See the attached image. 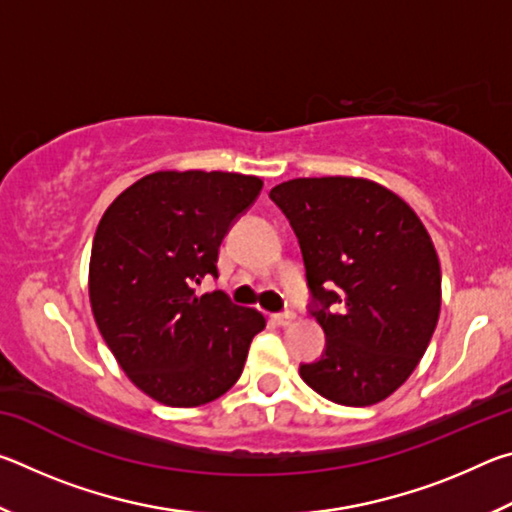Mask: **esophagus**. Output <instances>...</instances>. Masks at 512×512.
Segmentation results:
<instances>
[{"label":"esophagus","instance_id":"esophagus-1","mask_svg":"<svg viewBox=\"0 0 512 512\" xmlns=\"http://www.w3.org/2000/svg\"><path fill=\"white\" fill-rule=\"evenodd\" d=\"M273 320L277 325H291L293 320H296V314L293 311H280V314H275Z\"/></svg>","mask_w":512,"mask_h":512}]
</instances>
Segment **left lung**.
Returning <instances> with one entry per match:
<instances>
[{"label":"left lung","mask_w":512,"mask_h":512,"mask_svg":"<svg viewBox=\"0 0 512 512\" xmlns=\"http://www.w3.org/2000/svg\"><path fill=\"white\" fill-rule=\"evenodd\" d=\"M305 259L309 311L325 329L300 377L325 400L370 406L418 366L440 314V264L400 196L372 180L296 178L271 189Z\"/></svg>","instance_id":"8db88e82"}]
</instances>
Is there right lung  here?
I'll use <instances>...</instances> for the list:
<instances>
[{"instance_id": "right-lung-1", "label": "right lung", "mask_w": 512, "mask_h": 512, "mask_svg": "<svg viewBox=\"0 0 512 512\" xmlns=\"http://www.w3.org/2000/svg\"><path fill=\"white\" fill-rule=\"evenodd\" d=\"M255 176L158 171L115 198L97 228L90 302L103 341L137 388L167 406H201L241 377L266 320L225 291L219 246L262 192Z\"/></svg>"}]
</instances>
